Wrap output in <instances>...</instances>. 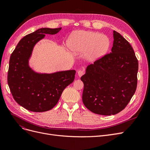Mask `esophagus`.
I'll list each match as a JSON object with an SVG mask.
<instances>
[{"label":"esophagus","mask_w":150,"mask_h":150,"mask_svg":"<svg viewBox=\"0 0 150 150\" xmlns=\"http://www.w3.org/2000/svg\"><path fill=\"white\" fill-rule=\"evenodd\" d=\"M84 71H83V70H79V71H78V75L79 77L82 76L84 74Z\"/></svg>","instance_id":"esophagus-1"}]
</instances>
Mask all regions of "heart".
Masks as SVG:
<instances>
[{
	"instance_id": "1",
	"label": "heart",
	"mask_w": 150,
	"mask_h": 150,
	"mask_svg": "<svg viewBox=\"0 0 150 150\" xmlns=\"http://www.w3.org/2000/svg\"><path fill=\"white\" fill-rule=\"evenodd\" d=\"M68 47L75 54L87 52L89 61H96L104 56L110 47L106 35L92 31L79 30L72 34L67 42Z\"/></svg>"
}]
</instances>
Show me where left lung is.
<instances>
[{
  "mask_svg": "<svg viewBox=\"0 0 150 150\" xmlns=\"http://www.w3.org/2000/svg\"><path fill=\"white\" fill-rule=\"evenodd\" d=\"M111 52L87 67L81 80L84 83L83 102L98 115H116L123 110L137 87L138 61L130 44L113 31Z\"/></svg>",
  "mask_w": 150,
  "mask_h": 150,
  "instance_id": "obj_1",
  "label": "left lung"
}]
</instances>
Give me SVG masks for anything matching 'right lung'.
I'll return each mask as SVG.
<instances>
[{"label": "right lung", "mask_w": 150, "mask_h": 150, "mask_svg": "<svg viewBox=\"0 0 150 150\" xmlns=\"http://www.w3.org/2000/svg\"><path fill=\"white\" fill-rule=\"evenodd\" d=\"M60 28H41L22 38L11 54L7 82L15 101L26 110L44 112L55 106L62 93L73 82L76 71L38 74L28 65L35 44L45 34H55Z\"/></svg>", "instance_id": "obj_1"}]
</instances>
